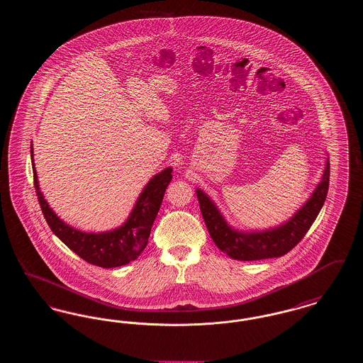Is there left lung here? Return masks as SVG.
<instances>
[{
  "mask_svg": "<svg viewBox=\"0 0 363 363\" xmlns=\"http://www.w3.org/2000/svg\"><path fill=\"white\" fill-rule=\"evenodd\" d=\"M329 188V157L321 181L308 201L284 223L261 231H243L227 223L204 190L196 189L200 211L215 245L228 257L240 261L274 259L289 253L309 231L325 203Z\"/></svg>",
  "mask_w": 363,
  "mask_h": 363,
  "instance_id": "1",
  "label": "left lung"
}]
</instances>
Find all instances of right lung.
Listing matches in <instances>:
<instances>
[{"mask_svg": "<svg viewBox=\"0 0 363 363\" xmlns=\"http://www.w3.org/2000/svg\"><path fill=\"white\" fill-rule=\"evenodd\" d=\"M31 162L34 173V186L39 206L43 216L52 233L64 242L70 250L86 262L102 268H116L135 261L144 247L151 234V227L155 222L156 215L162 204L166 188L172 182L173 169L166 167L160 173L155 174L148 184L141 190L136 204L129 213L123 225L104 231V233H86L67 225L57 213L49 207L43 193L39 189L38 175L35 170L34 150L31 145Z\"/></svg>", "mask_w": 363, "mask_h": 363, "instance_id": "add662e5", "label": "right lung"}]
</instances>
